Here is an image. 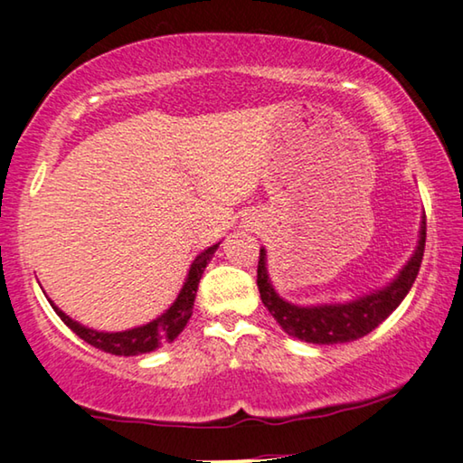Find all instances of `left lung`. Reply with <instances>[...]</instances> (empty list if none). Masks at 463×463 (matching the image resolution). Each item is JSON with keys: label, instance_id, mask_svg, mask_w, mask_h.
<instances>
[{"label": "left lung", "instance_id": "left-lung-1", "mask_svg": "<svg viewBox=\"0 0 463 463\" xmlns=\"http://www.w3.org/2000/svg\"><path fill=\"white\" fill-rule=\"evenodd\" d=\"M426 246V215L420 223V240L410 260L403 269L397 273L391 284L380 290H373L364 297L348 300V303H327V305H294L288 303L276 292L271 284L269 271H267V252L260 248L257 286L260 300L267 311L273 315L288 336L303 340L311 345H338L353 343L364 338L373 327H378L388 315L403 303L407 292L411 290L415 278H418L421 257Z\"/></svg>", "mask_w": 463, "mask_h": 463}]
</instances>
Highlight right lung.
I'll list each match as a JSON object with an SVG mask.
<instances>
[{"label": "right lung", "instance_id": "obj_1", "mask_svg": "<svg viewBox=\"0 0 463 463\" xmlns=\"http://www.w3.org/2000/svg\"><path fill=\"white\" fill-rule=\"evenodd\" d=\"M217 248H219V244H213L192 260L190 271H187L182 290H179L177 298L173 300L169 309H166L165 313H160L156 319L148 321V324L131 327V330H123V332L91 330V327L81 326L79 321L71 319L69 315H66L64 311H60L50 298L48 300L53 307V311L58 313V317L62 319L79 338H83L87 345L96 346L104 353L120 354V357H133V354L152 353V351H156L158 346L173 343V340H175L179 334L184 332L185 324L192 317L194 300H196L200 278H203L206 265H209V260L213 259V254H215Z\"/></svg>", "mask_w": 463, "mask_h": 463}]
</instances>
